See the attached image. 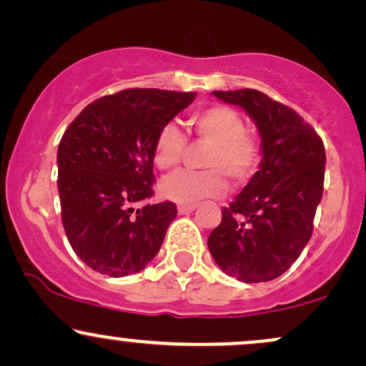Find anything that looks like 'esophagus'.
I'll return each instance as SVG.
<instances>
[{"label": "esophagus", "instance_id": "obj_1", "mask_svg": "<svg viewBox=\"0 0 366 366\" xmlns=\"http://www.w3.org/2000/svg\"><path fill=\"white\" fill-rule=\"evenodd\" d=\"M196 209V204H179V214H187V213H192V211Z\"/></svg>", "mask_w": 366, "mask_h": 366}]
</instances>
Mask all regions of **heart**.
Instances as JSON below:
<instances>
[{"instance_id":"obj_1","label":"heart","mask_w":366,"mask_h":366,"mask_svg":"<svg viewBox=\"0 0 366 366\" xmlns=\"http://www.w3.org/2000/svg\"><path fill=\"white\" fill-rule=\"evenodd\" d=\"M189 127L201 144V172H175L160 182L158 191L165 199L179 204L218 197L225 192L227 181L244 186L252 179L262 157L261 141L245 131L244 117L227 105H211L192 114ZM186 139L174 124H165L153 143V162L160 170H170L182 160Z\"/></svg>"}]
</instances>
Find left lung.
Here are the masks:
<instances>
[{"mask_svg":"<svg viewBox=\"0 0 366 366\" xmlns=\"http://www.w3.org/2000/svg\"><path fill=\"white\" fill-rule=\"evenodd\" d=\"M240 105L259 129L262 160L244 191L222 211L208 239L213 259L244 283L271 281L300 257L322 199L325 149L293 109L252 88L213 92Z\"/></svg>","mask_w":366,"mask_h":366,"instance_id":"obj_1","label":"left lung"}]
</instances>
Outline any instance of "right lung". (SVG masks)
Returning <instances> with one entry per match:
<instances>
[{
    "mask_svg": "<svg viewBox=\"0 0 366 366\" xmlns=\"http://www.w3.org/2000/svg\"><path fill=\"white\" fill-rule=\"evenodd\" d=\"M196 92L127 88L97 99L74 117L57 148L61 219L88 267L121 278L147 267L177 217L153 196L158 131L192 104Z\"/></svg>",
    "mask_w": 366,
    "mask_h": 366,
    "instance_id": "obj_1",
    "label": "right lung"
}]
</instances>
